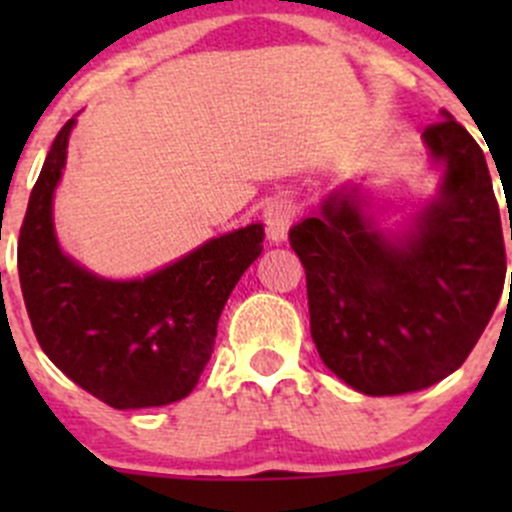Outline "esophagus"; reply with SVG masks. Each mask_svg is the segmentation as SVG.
I'll return each mask as SVG.
<instances>
[{
    "mask_svg": "<svg viewBox=\"0 0 512 512\" xmlns=\"http://www.w3.org/2000/svg\"><path fill=\"white\" fill-rule=\"evenodd\" d=\"M294 215H297V208L289 198H275L265 208V230L267 237L272 242H282L287 237L289 227L294 223Z\"/></svg>",
    "mask_w": 512,
    "mask_h": 512,
    "instance_id": "esophagus-1",
    "label": "esophagus"
}]
</instances>
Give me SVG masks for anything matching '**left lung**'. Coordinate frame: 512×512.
I'll return each instance as SVG.
<instances>
[{
	"label": "left lung",
	"mask_w": 512,
	"mask_h": 512,
	"mask_svg": "<svg viewBox=\"0 0 512 512\" xmlns=\"http://www.w3.org/2000/svg\"><path fill=\"white\" fill-rule=\"evenodd\" d=\"M441 116L423 131L433 160L446 165L441 190L409 230L389 235L342 190L289 230L307 272L317 352L366 396L409 394L453 374L503 294L505 242L488 163L471 133Z\"/></svg>",
	"instance_id": "8db88e82"
}]
</instances>
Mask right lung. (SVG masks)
<instances>
[{
	"label": "right lung",
	"mask_w": 512,
	"mask_h": 512,
	"mask_svg": "<svg viewBox=\"0 0 512 512\" xmlns=\"http://www.w3.org/2000/svg\"><path fill=\"white\" fill-rule=\"evenodd\" d=\"M74 118L56 133L19 230L17 267L36 342L74 384L113 409L185 399L218 337L242 272L260 257V223L208 240L143 280H103L56 242L51 203Z\"/></svg>",
	"instance_id": "right-lung-1"
}]
</instances>
